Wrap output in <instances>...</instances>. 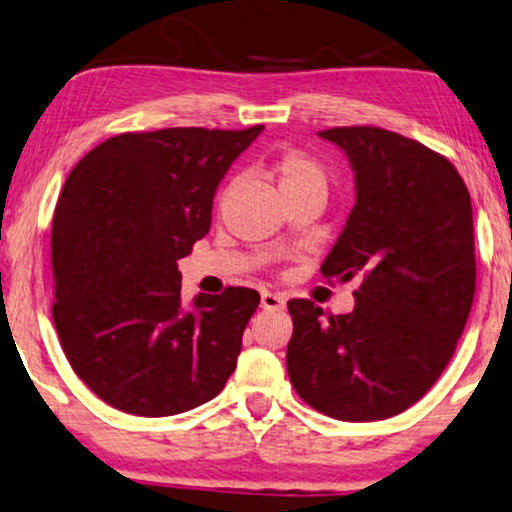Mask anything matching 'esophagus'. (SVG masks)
<instances>
[{"instance_id":"1","label":"esophagus","mask_w":512,"mask_h":512,"mask_svg":"<svg viewBox=\"0 0 512 512\" xmlns=\"http://www.w3.org/2000/svg\"><path fill=\"white\" fill-rule=\"evenodd\" d=\"M283 307H286V300H283L281 295L262 293V309H267V312H274V309H283Z\"/></svg>"}]
</instances>
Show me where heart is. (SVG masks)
<instances>
[{
    "instance_id": "heart-1",
    "label": "heart",
    "mask_w": 512,
    "mask_h": 512,
    "mask_svg": "<svg viewBox=\"0 0 512 512\" xmlns=\"http://www.w3.org/2000/svg\"><path fill=\"white\" fill-rule=\"evenodd\" d=\"M267 170L271 177L276 179L283 198H290L295 196V193L309 189H328L326 170H323L314 158H309V155H304L300 151H281L274 155V158L269 160Z\"/></svg>"
}]
</instances>
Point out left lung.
Masks as SVG:
<instances>
[{
    "label": "left lung",
    "mask_w": 512,
    "mask_h": 512,
    "mask_svg": "<svg viewBox=\"0 0 512 512\" xmlns=\"http://www.w3.org/2000/svg\"><path fill=\"white\" fill-rule=\"evenodd\" d=\"M347 155L354 208L321 264L364 283L349 314L290 300L288 375L326 416L368 423L406 411L454 357L475 297L470 193L449 160L378 127L319 132Z\"/></svg>",
    "instance_id": "obj_1"
}]
</instances>
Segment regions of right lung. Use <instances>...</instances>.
Returning a JSON list of instances; mask_svg holds the SVG:
<instances>
[{"mask_svg":"<svg viewBox=\"0 0 512 512\" xmlns=\"http://www.w3.org/2000/svg\"><path fill=\"white\" fill-rule=\"evenodd\" d=\"M262 129L118 134L66 179L51 231V312L73 371L113 409L191 411L236 371L260 293H198L184 307L177 260L210 231L219 181Z\"/></svg>","mask_w":512,"mask_h":512,"instance_id":"obj_1","label":"right lung"}]
</instances>
